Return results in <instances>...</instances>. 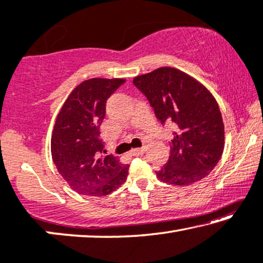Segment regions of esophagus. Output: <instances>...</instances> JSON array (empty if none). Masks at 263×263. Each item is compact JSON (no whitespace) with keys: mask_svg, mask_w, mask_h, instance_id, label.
Here are the masks:
<instances>
[{"mask_svg":"<svg viewBox=\"0 0 263 263\" xmlns=\"http://www.w3.org/2000/svg\"><path fill=\"white\" fill-rule=\"evenodd\" d=\"M144 151H145V147H139V148H132V150H131V155H132V156H139V155H142V154H144Z\"/></svg>","mask_w":263,"mask_h":263,"instance_id":"34e87169","label":"esophagus"}]
</instances>
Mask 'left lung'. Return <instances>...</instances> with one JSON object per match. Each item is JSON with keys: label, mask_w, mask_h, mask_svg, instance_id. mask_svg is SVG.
I'll list each match as a JSON object with an SVG mask.
<instances>
[{"label": "left lung", "mask_w": 263, "mask_h": 263, "mask_svg": "<svg viewBox=\"0 0 263 263\" xmlns=\"http://www.w3.org/2000/svg\"><path fill=\"white\" fill-rule=\"evenodd\" d=\"M160 123L174 121L178 131L167 163L156 172L160 181L186 186L217 165L224 148V125L218 104L204 85L174 67H160L133 79Z\"/></svg>", "instance_id": "left-lung-1"}]
</instances>
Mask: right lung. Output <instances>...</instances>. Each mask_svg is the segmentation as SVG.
I'll list each match as a JSON object with an SVG mask.
<instances>
[{
  "instance_id": "add662e5",
  "label": "right lung",
  "mask_w": 263,
  "mask_h": 263,
  "mask_svg": "<svg viewBox=\"0 0 263 263\" xmlns=\"http://www.w3.org/2000/svg\"><path fill=\"white\" fill-rule=\"evenodd\" d=\"M125 79L92 78L82 81L62 105L54 124L50 152L70 189L85 196L111 194L127 178L128 166L107 155L99 139L106 101Z\"/></svg>"
}]
</instances>
